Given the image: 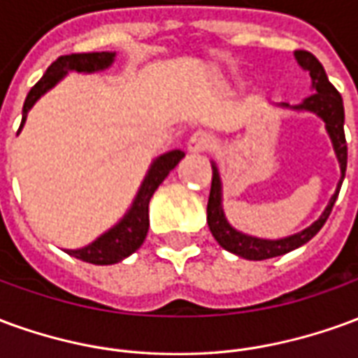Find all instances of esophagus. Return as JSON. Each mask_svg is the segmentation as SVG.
<instances>
[{
    "mask_svg": "<svg viewBox=\"0 0 358 358\" xmlns=\"http://www.w3.org/2000/svg\"><path fill=\"white\" fill-rule=\"evenodd\" d=\"M213 145H215V138H213L209 132L199 130V132L192 134V138L187 141V151H189V153H205V151H209Z\"/></svg>",
    "mask_w": 358,
    "mask_h": 358,
    "instance_id": "34e87169",
    "label": "esophagus"
}]
</instances>
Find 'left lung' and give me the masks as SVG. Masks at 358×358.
<instances>
[{"label":"left lung","instance_id":"1","mask_svg":"<svg viewBox=\"0 0 358 358\" xmlns=\"http://www.w3.org/2000/svg\"><path fill=\"white\" fill-rule=\"evenodd\" d=\"M295 59L310 76V88L315 90V94L307 97L305 101L297 105L295 109H307L316 113L318 117L326 122V130L330 134L331 143L338 155L339 166H341V180H339L336 194L331 195L328 207L322 213V217L316 220L315 224L305 228L303 232L284 238V240H259V238H251L245 234L234 230L232 226L228 224L222 213V205H220V195H222V186H220V176H218L217 166L213 164V180H210V194L209 203H207V224H209L210 234L215 236V240L228 251H232L236 255L249 259V261H263V259H272V257H280L284 253H289L293 249L301 248L303 243L313 240L316 234L320 232L324 222L330 217L334 203L338 199L339 187L343 184L347 169V141H345V130H343V120H345V113H343V99L334 84L328 80L324 66L320 61L310 53V51L297 50L295 51Z\"/></svg>","mask_w":358,"mask_h":358}]
</instances>
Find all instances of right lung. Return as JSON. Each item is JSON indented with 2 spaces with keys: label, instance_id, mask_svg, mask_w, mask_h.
<instances>
[{
  "label": "right lung",
  "instance_id": "obj_1",
  "mask_svg": "<svg viewBox=\"0 0 358 358\" xmlns=\"http://www.w3.org/2000/svg\"><path fill=\"white\" fill-rule=\"evenodd\" d=\"M113 59H115V53H109V51H92V53L61 55L57 61H53L50 69L45 71V74L28 92L27 99H24V107H22L20 128L24 124V120H27V113L30 110V107L48 90L53 88L69 71L95 73V71L107 69L113 63ZM184 155H186L184 151L174 149V151H169V153L159 157L157 161H153L148 176H145L143 184H141L140 192H138L136 199H134L132 209L128 210V215L115 228H110L109 232L103 234L101 238H97L94 243H90L88 248L74 249V251H66V253L80 259L84 263L115 264L126 259L128 255H132L136 249H140L149 230V199L153 197L159 184L169 176V172L182 161Z\"/></svg>",
  "mask_w": 358,
  "mask_h": 358
}]
</instances>
